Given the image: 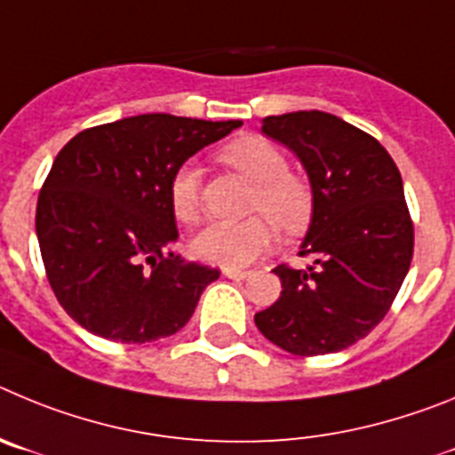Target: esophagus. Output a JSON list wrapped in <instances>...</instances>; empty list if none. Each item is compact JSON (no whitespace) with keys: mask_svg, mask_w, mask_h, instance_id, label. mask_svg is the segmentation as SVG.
I'll return each mask as SVG.
<instances>
[{"mask_svg":"<svg viewBox=\"0 0 455 455\" xmlns=\"http://www.w3.org/2000/svg\"><path fill=\"white\" fill-rule=\"evenodd\" d=\"M222 274L227 278H247L249 276L247 269H233V267H224Z\"/></svg>","mask_w":455,"mask_h":455,"instance_id":"1","label":"esophagus"}]
</instances>
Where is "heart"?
Segmentation results:
<instances>
[{
	"instance_id": "b5f03b06",
	"label": "heart",
	"mask_w": 455,
	"mask_h": 455,
	"mask_svg": "<svg viewBox=\"0 0 455 455\" xmlns=\"http://www.w3.org/2000/svg\"><path fill=\"white\" fill-rule=\"evenodd\" d=\"M220 158L256 183L251 211L258 215L243 222L208 224L192 240V251L199 260L222 267H244L276 243V222L285 233H299L308 227L315 211L313 188L288 170V158L276 145L258 136L235 138L220 149ZM167 199L179 222H199L202 177L192 163H183L174 170Z\"/></svg>"
}]
</instances>
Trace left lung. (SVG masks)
I'll list each match as a JSON object with an SVG mask.
<instances>
[{
	"label": "left lung",
	"mask_w": 455,
	"mask_h": 455,
	"mask_svg": "<svg viewBox=\"0 0 455 455\" xmlns=\"http://www.w3.org/2000/svg\"><path fill=\"white\" fill-rule=\"evenodd\" d=\"M263 133L297 154L315 211L301 256L278 265L281 297L256 313L258 331L294 355L342 351L386 317L412 260V220L392 156L376 138L322 110L263 120Z\"/></svg>",
	"instance_id": "8db88e82"
}]
</instances>
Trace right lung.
<instances>
[{
  "mask_svg": "<svg viewBox=\"0 0 455 455\" xmlns=\"http://www.w3.org/2000/svg\"><path fill=\"white\" fill-rule=\"evenodd\" d=\"M243 126L167 113L76 133L38 195L36 233L49 285L90 333L142 345L188 324L220 272L172 253L167 186L179 165Z\"/></svg>",
  "mask_w": 455,
  "mask_h": 455,
  "instance_id": "1",
  "label": "right lung"
}]
</instances>
